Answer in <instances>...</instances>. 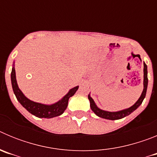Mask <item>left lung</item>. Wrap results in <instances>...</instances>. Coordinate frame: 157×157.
<instances>
[{
	"instance_id": "1",
	"label": "left lung",
	"mask_w": 157,
	"mask_h": 157,
	"mask_svg": "<svg viewBox=\"0 0 157 157\" xmlns=\"http://www.w3.org/2000/svg\"><path fill=\"white\" fill-rule=\"evenodd\" d=\"M144 89L143 91L141 93V97L139 98V99L136 101V103L134 105H132L131 107L128 108L127 109H123L121 111H118V112H108V111L102 110V109H100L97 105H96L95 102L93 100V98H91L90 95L89 94L88 95V99L90 102V108L92 109L93 112L95 113L98 116L101 118H103V119H106V120H120L122 118H124L126 116H129L130 113H132L134 110L138 109V107L141 105L142 101H143L144 98H145V95H146V91H147V86H148V71H147V65L145 64V63L144 62Z\"/></svg>"
}]
</instances>
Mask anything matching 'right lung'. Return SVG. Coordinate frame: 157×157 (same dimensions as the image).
Returning a JSON list of instances; mask_svg holds the SVG:
<instances>
[{"mask_svg": "<svg viewBox=\"0 0 157 157\" xmlns=\"http://www.w3.org/2000/svg\"><path fill=\"white\" fill-rule=\"evenodd\" d=\"M11 81H12V90H13V92L16 95L18 101L30 113L38 118L49 119V118L56 117V116H59L63 114L67 107L69 98L74 95L78 89V86L71 89L69 92L56 103L52 104V105H44V104L37 103V102L29 100L28 98L25 97L24 94L19 90L17 82H16V70H15L14 64L12 67V73H11Z\"/></svg>", "mask_w": 157, "mask_h": 157, "instance_id": "right-lung-1", "label": "right lung"}]
</instances>
